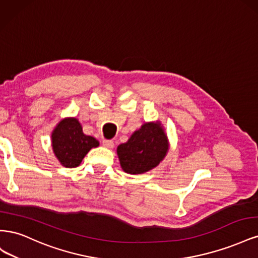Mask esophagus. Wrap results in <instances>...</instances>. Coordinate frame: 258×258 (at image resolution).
<instances>
[{
  "label": "esophagus",
  "instance_id": "esophagus-1",
  "mask_svg": "<svg viewBox=\"0 0 258 258\" xmlns=\"http://www.w3.org/2000/svg\"><path fill=\"white\" fill-rule=\"evenodd\" d=\"M102 144H103V146L106 147V148H113V147H114V142H113V141H110V140H103Z\"/></svg>",
  "mask_w": 258,
  "mask_h": 258
}]
</instances>
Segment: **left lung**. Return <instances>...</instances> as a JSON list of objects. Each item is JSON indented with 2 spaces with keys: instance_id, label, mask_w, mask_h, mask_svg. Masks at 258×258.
Here are the masks:
<instances>
[{
  "instance_id": "1",
  "label": "left lung",
  "mask_w": 258,
  "mask_h": 258,
  "mask_svg": "<svg viewBox=\"0 0 258 258\" xmlns=\"http://www.w3.org/2000/svg\"><path fill=\"white\" fill-rule=\"evenodd\" d=\"M169 140L159 120L143 123L126 143L117 147L120 167L126 173L142 174L157 167L169 151Z\"/></svg>"
}]
</instances>
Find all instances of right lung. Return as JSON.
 Listing matches in <instances>:
<instances>
[{"label": "right lung", "instance_id": "add662e5", "mask_svg": "<svg viewBox=\"0 0 258 258\" xmlns=\"http://www.w3.org/2000/svg\"><path fill=\"white\" fill-rule=\"evenodd\" d=\"M51 146L62 166L76 168L91 148L99 146V141L93 137L84 135L79 119L66 117L51 132Z\"/></svg>", "mask_w": 258, "mask_h": 258}]
</instances>
